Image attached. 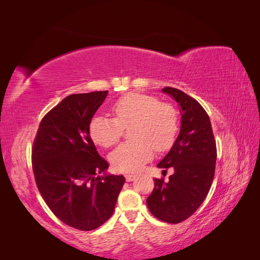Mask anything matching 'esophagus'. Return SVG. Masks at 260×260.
Listing matches in <instances>:
<instances>
[{"label": "esophagus", "mask_w": 260, "mask_h": 260, "mask_svg": "<svg viewBox=\"0 0 260 260\" xmlns=\"http://www.w3.org/2000/svg\"><path fill=\"white\" fill-rule=\"evenodd\" d=\"M125 178H126V181L131 182V181H133V180L136 178V175H134V174H126Z\"/></svg>", "instance_id": "obj_1"}]
</instances>
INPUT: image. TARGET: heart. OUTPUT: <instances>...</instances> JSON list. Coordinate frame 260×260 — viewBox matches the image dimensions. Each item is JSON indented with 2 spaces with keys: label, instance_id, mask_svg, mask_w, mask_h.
Wrapping results in <instances>:
<instances>
[{
  "label": "heart",
  "instance_id": "b5f03b06",
  "mask_svg": "<svg viewBox=\"0 0 260 260\" xmlns=\"http://www.w3.org/2000/svg\"><path fill=\"white\" fill-rule=\"evenodd\" d=\"M113 118L96 114L89 122V135L96 144L110 148L120 140L122 128L131 127L133 141L120 144L110 155V162L119 172H136L153 157L155 148L165 150L174 142L178 113L172 105L160 103L150 95L131 93L113 105Z\"/></svg>",
  "mask_w": 260,
  "mask_h": 260
}]
</instances>
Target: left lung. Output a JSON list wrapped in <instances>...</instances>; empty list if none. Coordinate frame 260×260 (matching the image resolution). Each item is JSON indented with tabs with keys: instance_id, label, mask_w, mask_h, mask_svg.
<instances>
[{
	"instance_id": "1",
	"label": "left lung",
	"mask_w": 260,
	"mask_h": 260,
	"mask_svg": "<svg viewBox=\"0 0 260 260\" xmlns=\"http://www.w3.org/2000/svg\"><path fill=\"white\" fill-rule=\"evenodd\" d=\"M178 103L181 126L171 150L158 162L159 169L173 167L169 182L155 179V188L147 199L150 212L157 219L179 223L203 203L214 178L217 148L211 121L195 99L172 87L162 88Z\"/></svg>"
}]
</instances>
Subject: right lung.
Returning a JSON list of instances; mask_svg holds the SVG:
<instances>
[{
    "label": "right lung",
    "instance_id": "1",
    "mask_svg": "<svg viewBox=\"0 0 260 260\" xmlns=\"http://www.w3.org/2000/svg\"><path fill=\"white\" fill-rule=\"evenodd\" d=\"M108 95L72 94L48 112L32 149L35 182L57 218L79 231H93L111 217L125 183L108 174L89 135V122Z\"/></svg>",
    "mask_w": 260,
    "mask_h": 260
}]
</instances>
